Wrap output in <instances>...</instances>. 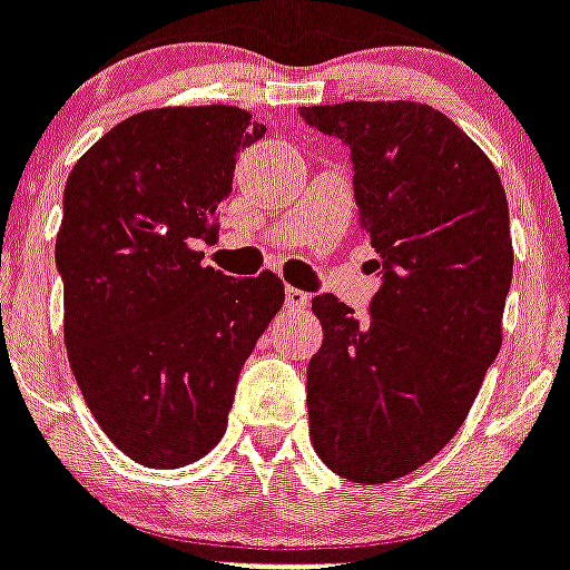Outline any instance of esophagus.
Here are the masks:
<instances>
[{"mask_svg": "<svg viewBox=\"0 0 570 570\" xmlns=\"http://www.w3.org/2000/svg\"><path fill=\"white\" fill-rule=\"evenodd\" d=\"M284 295H286V307L289 309H307L309 307V293H304V289L286 286Z\"/></svg>", "mask_w": 570, "mask_h": 570, "instance_id": "esophagus-1", "label": "esophagus"}]
</instances>
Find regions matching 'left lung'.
Masks as SVG:
<instances>
[{"label": "left lung", "instance_id": "left-lung-1", "mask_svg": "<svg viewBox=\"0 0 570 570\" xmlns=\"http://www.w3.org/2000/svg\"><path fill=\"white\" fill-rule=\"evenodd\" d=\"M351 149L360 228L381 289L360 322L313 298L325 342L307 365L309 439L354 483H386L460 430L501 351L512 284L507 193L478 142L419 101L298 110Z\"/></svg>", "mask_w": 570, "mask_h": 570}]
</instances>
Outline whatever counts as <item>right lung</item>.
<instances>
[{
  "mask_svg": "<svg viewBox=\"0 0 570 570\" xmlns=\"http://www.w3.org/2000/svg\"><path fill=\"white\" fill-rule=\"evenodd\" d=\"M263 134L230 105L142 110L67 178L55 263L69 365L110 442L149 469L189 465L225 436L243 363L284 304L272 272L239 281L193 248Z\"/></svg>",
  "mask_w": 570,
  "mask_h": 570,
  "instance_id": "obj_1",
  "label": "right lung"
}]
</instances>
